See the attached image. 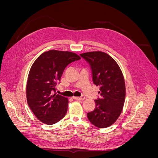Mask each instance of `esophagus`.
Segmentation results:
<instances>
[{
  "label": "esophagus",
  "mask_w": 158,
  "mask_h": 158,
  "mask_svg": "<svg viewBox=\"0 0 158 158\" xmlns=\"http://www.w3.org/2000/svg\"><path fill=\"white\" fill-rule=\"evenodd\" d=\"M74 99H76V100H84L85 99V97L84 96V95H82L81 97H73Z\"/></svg>",
  "instance_id": "esophagus-1"
}]
</instances>
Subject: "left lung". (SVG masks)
<instances>
[{
    "label": "left lung",
    "instance_id": "1",
    "mask_svg": "<svg viewBox=\"0 0 158 158\" xmlns=\"http://www.w3.org/2000/svg\"><path fill=\"white\" fill-rule=\"evenodd\" d=\"M80 56L89 64L93 82L100 88V98L95 99V107L88 113V118L98 128L108 127L117 121L125 103V84L121 70L106 52H88Z\"/></svg>",
    "mask_w": 158,
    "mask_h": 158
}]
</instances>
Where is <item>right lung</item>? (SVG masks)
I'll list each match as a JSON object with an SVG mask.
<instances>
[{"mask_svg": "<svg viewBox=\"0 0 158 158\" xmlns=\"http://www.w3.org/2000/svg\"><path fill=\"white\" fill-rule=\"evenodd\" d=\"M80 59L74 52L50 50L32 64L26 85L27 102L41 122L53 125L65 116L69 101L55 92L56 86L66 66Z\"/></svg>", "mask_w": 158, "mask_h": 158, "instance_id": "obj_1", "label": "right lung"}]
</instances>
